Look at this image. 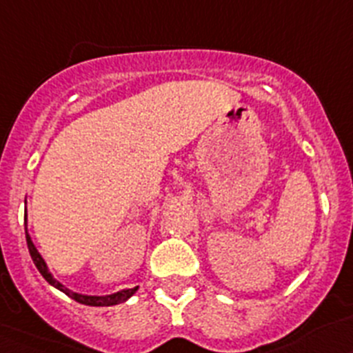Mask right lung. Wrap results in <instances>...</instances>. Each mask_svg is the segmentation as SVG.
<instances>
[{
    "mask_svg": "<svg viewBox=\"0 0 353 353\" xmlns=\"http://www.w3.org/2000/svg\"><path fill=\"white\" fill-rule=\"evenodd\" d=\"M26 241H28V248H29V254H31V259H33L34 266L38 268V271L41 273V276L47 280L48 283H50L52 287H56L57 290H61V292H64L66 296H70L71 299H75L77 303H80V305H87V306H113V305H121V303L128 301L129 297L132 296V294L137 292L138 287H134V289H124V290H119V292H113V294H106V296H87V294H79V292H73V290L66 289V287L63 285L61 282H57L56 278H54V274L50 273V270H48L47 263H45V259L41 257V254L38 252V248L34 247L33 240H31V236H29L28 229H26Z\"/></svg>",
    "mask_w": 353,
    "mask_h": 353,
    "instance_id": "1",
    "label": "right lung"
}]
</instances>
